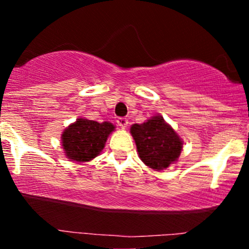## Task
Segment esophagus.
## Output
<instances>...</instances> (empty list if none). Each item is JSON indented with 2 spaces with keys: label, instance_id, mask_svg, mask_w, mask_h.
<instances>
[{
  "label": "esophagus",
  "instance_id": "1",
  "mask_svg": "<svg viewBox=\"0 0 249 249\" xmlns=\"http://www.w3.org/2000/svg\"><path fill=\"white\" fill-rule=\"evenodd\" d=\"M117 124H118L121 127H126L128 124V121L126 118H124V117H119V118H117Z\"/></svg>",
  "mask_w": 249,
  "mask_h": 249
}]
</instances>
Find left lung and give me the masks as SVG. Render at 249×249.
Masks as SVG:
<instances>
[{
    "label": "left lung",
    "mask_w": 249,
    "mask_h": 249,
    "mask_svg": "<svg viewBox=\"0 0 249 249\" xmlns=\"http://www.w3.org/2000/svg\"><path fill=\"white\" fill-rule=\"evenodd\" d=\"M131 134L141 159L153 170L168 167L181 153V139L160 116L153 117L144 124L132 125Z\"/></svg>",
    "instance_id": "8db88e82"
}]
</instances>
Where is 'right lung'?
Listing matches in <instances>:
<instances>
[{
  "instance_id": "1",
  "label": "right lung",
  "mask_w": 249,
  "mask_h": 249,
  "mask_svg": "<svg viewBox=\"0 0 249 249\" xmlns=\"http://www.w3.org/2000/svg\"><path fill=\"white\" fill-rule=\"evenodd\" d=\"M113 130L115 126L111 123L77 119L62 134L63 148L68 159L83 162L96 158Z\"/></svg>"
}]
</instances>
